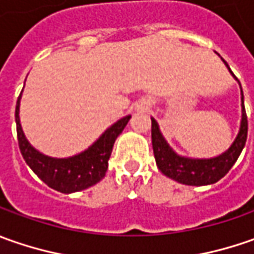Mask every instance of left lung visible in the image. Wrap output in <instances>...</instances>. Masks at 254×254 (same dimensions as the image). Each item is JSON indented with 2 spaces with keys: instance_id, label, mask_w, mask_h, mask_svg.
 Here are the masks:
<instances>
[{
  "instance_id": "1",
  "label": "left lung",
  "mask_w": 254,
  "mask_h": 254,
  "mask_svg": "<svg viewBox=\"0 0 254 254\" xmlns=\"http://www.w3.org/2000/svg\"><path fill=\"white\" fill-rule=\"evenodd\" d=\"M225 64L229 67L226 62ZM246 138H248V116L243 103V92H242V124H240L239 134L235 142L230 145L229 150L216 158L192 160V158H184L177 155L164 140L157 122L151 119L152 150L158 168L164 175L185 185H196V187L209 185L223 178L233 167V164L238 161L240 152L246 144Z\"/></svg>"
}]
</instances>
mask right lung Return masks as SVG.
<instances>
[{"instance_id":"1","label":"right lung","mask_w":254,"mask_h":254,"mask_svg":"<svg viewBox=\"0 0 254 254\" xmlns=\"http://www.w3.org/2000/svg\"><path fill=\"white\" fill-rule=\"evenodd\" d=\"M19 99L21 94L16 100L15 109L18 145L25 162L48 187L64 193H70L86 190L104 178L114 141L122 134L131 116H126L114 123L90 148L79 155L70 158H51L36 151L25 138L19 124Z\"/></svg>"}]
</instances>
